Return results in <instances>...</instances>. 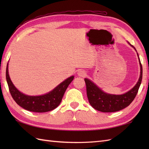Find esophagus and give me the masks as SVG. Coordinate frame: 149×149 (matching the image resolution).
<instances>
[{
  "instance_id": "obj_1",
  "label": "esophagus",
  "mask_w": 149,
  "mask_h": 149,
  "mask_svg": "<svg viewBox=\"0 0 149 149\" xmlns=\"http://www.w3.org/2000/svg\"><path fill=\"white\" fill-rule=\"evenodd\" d=\"M77 74H78L79 76H80V77H84V75H86V72H85V71L84 70H79L78 71Z\"/></svg>"
}]
</instances>
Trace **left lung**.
Masks as SVG:
<instances>
[{
  "label": "left lung",
  "mask_w": 149,
  "mask_h": 149,
  "mask_svg": "<svg viewBox=\"0 0 149 149\" xmlns=\"http://www.w3.org/2000/svg\"><path fill=\"white\" fill-rule=\"evenodd\" d=\"M136 50L134 47H132ZM140 65V75L135 86L127 92L122 95H113L104 92L93 82L84 79L86 85L87 97L90 105L94 109L104 113L116 112L125 108L133 101L138 91L142 80V65L137 53Z\"/></svg>",
  "instance_id": "8db88e82"
}]
</instances>
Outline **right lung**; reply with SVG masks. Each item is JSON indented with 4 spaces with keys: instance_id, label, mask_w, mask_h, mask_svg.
I'll list each match as a JSON object with an SVG mask.
<instances>
[{
    "instance_id": "add662e5",
    "label": "right lung",
    "mask_w": 149,
    "mask_h": 149,
    "mask_svg": "<svg viewBox=\"0 0 149 149\" xmlns=\"http://www.w3.org/2000/svg\"><path fill=\"white\" fill-rule=\"evenodd\" d=\"M6 81L10 93L18 105L24 109L32 112L45 113L54 109L61 103L68 85L73 81L74 76H71L63 81L54 89L42 95L31 96L20 92L13 84L8 72V63L6 67Z\"/></svg>"
}]
</instances>
